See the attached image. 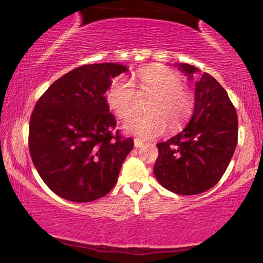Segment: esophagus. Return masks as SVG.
<instances>
[{"instance_id":"1","label":"esophagus","mask_w":263,"mask_h":263,"mask_svg":"<svg viewBox=\"0 0 263 263\" xmlns=\"http://www.w3.org/2000/svg\"><path fill=\"white\" fill-rule=\"evenodd\" d=\"M134 145H135V148H140V146L143 145V142H142V141L139 140V139H135V140H134Z\"/></svg>"}]
</instances>
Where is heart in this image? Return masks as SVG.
Returning <instances> with one entry per match:
<instances>
[{
	"label": "heart",
	"instance_id": "heart-1",
	"mask_svg": "<svg viewBox=\"0 0 263 263\" xmlns=\"http://www.w3.org/2000/svg\"><path fill=\"white\" fill-rule=\"evenodd\" d=\"M137 89L140 93H153L146 105L148 114H136L124 122V130L141 140H153L163 136L167 122L176 129L192 113V92L182 85L179 73L162 66L142 69L137 72ZM139 92L126 77H115L106 91V103L118 118L127 119L134 113Z\"/></svg>",
	"mask_w": 263,
	"mask_h": 263
}]
</instances>
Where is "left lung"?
<instances>
[{
  "label": "left lung",
  "instance_id": "left-lung-1",
  "mask_svg": "<svg viewBox=\"0 0 263 263\" xmlns=\"http://www.w3.org/2000/svg\"><path fill=\"white\" fill-rule=\"evenodd\" d=\"M179 68L191 78L197 69ZM238 142V117L227 91L208 72L195 84V108L187 127L157 144L155 177L166 190L196 195L217 183L231 160Z\"/></svg>",
  "mask_w": 263,
  "mask_h": 263
}]
</instances>
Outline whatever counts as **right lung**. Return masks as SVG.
Here are the masks:
<instances>
[{
  "instance_id": "obj_1",
  "label": "right lung",
  "mask_w": 263,
  "mask_h": 263,
  "mask_svg": "<svg viewBox=\"0 0 263 263\" xmlns=\"http://www.w3.org/2000/svg\"><path fill=\"white\" fill-rule=\"evenodd\" d=\"M126 71L117 63L84 64L60 77L36 101L29 127L31 158L62 199L91 202L117 183L134 142L114 130L105 92L110 78Z\"/></svg>"
}]
</instances>
